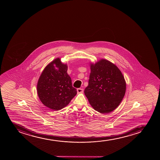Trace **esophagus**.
<instances>
[{
    "label": "esophagus",
    "mask_w": 160,
    "mask_h": 160,
    "mask_svg": "<svg viewBox=\"0 0 160 160\" xmlns=\"http://www.w3.org/2000/svg\"><path fill=\"white\" fill-rule=\"evenodd\" d=\"M77 93H83V88H78L77 89Z\"/></svg>",
    "instance_id": "obj_1"
}]
</instances>
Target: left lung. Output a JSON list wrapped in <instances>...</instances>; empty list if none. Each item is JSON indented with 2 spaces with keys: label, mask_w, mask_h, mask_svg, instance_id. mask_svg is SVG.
Listing matches in <instances>:
<instances>
[{
  "label": "left lung",
  "mask_w": 160,
  "mask_h": 160,
  "mask_svg": "<svg viewBox=\"0 0 160 160\" xmlns=\"http://www.w3.org/2000/svg\"><path fill=\"white\" fill-rule=\"evenodd\" d=\"M91 72L85 95L98 112L105 114L118 106L125 95L126 83L116 65L105 59L90 64Z\"/></svg>",
  "instance_id": "left-lung-1"
}]
</instances>
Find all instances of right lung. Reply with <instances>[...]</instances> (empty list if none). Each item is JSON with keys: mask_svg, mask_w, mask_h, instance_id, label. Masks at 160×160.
Masks as SVG:
<instances>
[{"mask_svg": "<svg viewBox=\"0 0 160 160\" xmlns=\"http://www.w3.org/2000/svg\"><path fill=\"white\" fill-rule=\"evenodd\" d=\"M68 67L57 58L42 71L37 83V93L43 105L52 110H60L77 94L67 73Z\"/></svg>", "mask_w": 160, "mask_h": 160, "instance_id": "add662e5", "label": "right lung"}]
</instances>
